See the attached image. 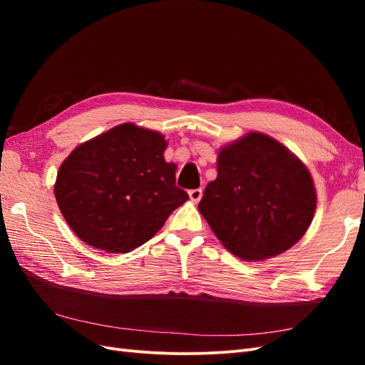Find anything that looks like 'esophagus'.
I'll use <instances>...</instances> for the list:
<instances>
[{
  "label": "esophagus",
  "instance_id": "34e87169",
  "mask_svg": "<svg viewBox=\"0 0 365 365\" xmlns=\"http://www.w3.org/2000/svg\"><path fill=\"white\" fill-rule=\"evenodd\" d=\"M189 196H190V200L193 202H200V200L202 197V189H193V190H190Z\"/></svg>",
  "mask_w": 365,
  "mask_h": 365
}]
</instances>
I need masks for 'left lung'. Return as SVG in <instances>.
Returning <instances> with one entry per match:
<instances>
[{"mask_svg":"<svg viewBox=\"0 0 365 365\" xmlns=\"http://www.w3.org/2000/svg\"><path fill=\"white\" fill-rule=\"evenodd\" d=\"M311 173L279 141L250 132L217 155V178L197 205L222 245L245 260L289 250L312 222Z\"/></svg>","mask_w":365,"mask_h":365,"instance_id":"left-lung-1","label":"left lung"}]
</instances>
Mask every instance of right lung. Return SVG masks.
<instances>
[{
  "label": "right lung",
  "mask_w": 365,
  "mask_h": 365,
  "mask_svg": "<svg viewBox=\"0 0 365 365\" xmlns=\"http://www.w3.org/2000/svg\"><path fill=\"white\" fill-rule=\"evenodd\" d=\"M158 132L118 125L76 148L54 184L61 213L85 244L128 252L155 236L189 195L176 187Z\"/></svg>",
  "instance_id": "add662e5"
}]
</instances>
